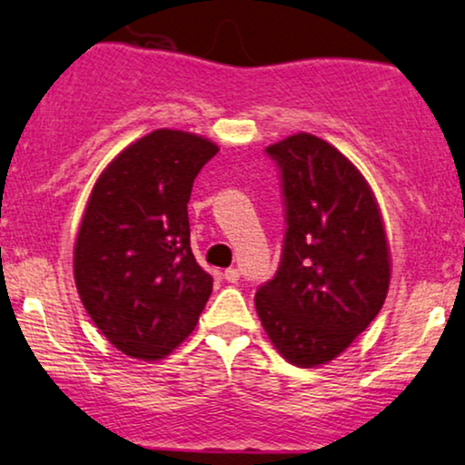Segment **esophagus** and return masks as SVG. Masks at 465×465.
I'll return each instance as SVG.
<instances>
[{
  "instance_id": "obj_1",
  "label": "esophagus",
  "mask_w": 465,
  "mask_h": 465,
  "mask_svg": "<svg viewBox=\"0 0 465 465\" xmlns=\"http://www.w3.org/2000/svg\"><path fill=\"white\" fill-rule=\"evenodd\" d=\"M223 276H225L227 283H238V281H240V272L236 268H227L225 272H223Z\"/></svg>"
}]
</instances>
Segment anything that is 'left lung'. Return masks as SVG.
<instances>
[{"mask_svg": "<svg viewBox=\"0 0 465 465\" xmlns=\"http://www.w3.org/2000/svg\"><path fill=\"white\" fill-rule=\"evenodd\" d=\"M281 169L287 232L274 279L255 293L270 343L296 367L337 358L380 313L391 249L371 186L311 133L266 148Z\"/></svg>", "mask_w": 465, "mask_h": 465, "instance_id": "obj_1", "label": "left lung"}]
</instances>
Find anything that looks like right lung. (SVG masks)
<instances>
[{
    "label": "right lung",
    "mask_w": 465,
    "mask_h": 465,
    "mask_svg": "<svg viewBox=\"0 0 465 465\" xmlns=\"http://www.w3.org/2000/svg\"><path fill=\"white\" fill-rule=\"evenodd\" d=\"M219 145L158 128L98 175L74 240L81 302L111 345L161 361L195 331L213 276L191 251L186 203Z\"/></svg>",
    "instance_id": "obj_1"
}]
</instances>
